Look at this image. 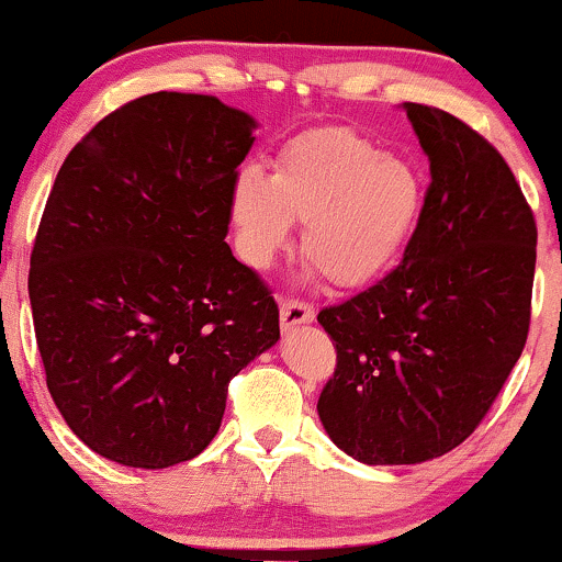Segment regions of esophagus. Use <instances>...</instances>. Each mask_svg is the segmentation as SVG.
<instances>
[{
  "label": "esophagus",
  "instance_id": "1",
  "mask_svg": "<svg viewBox=\"0 0 562 562\" xmlns=\"http://www.w3.org/2000/svg\"><path fill=\"white\" fill-rule=\"evenodd\" d=\"M314 319V306L312 303H303L299 299H282L280 301V322L285 330L295 325H306Z\"/></svg>",
  "mask_w": 562,
  "mask_h": 562
}]
</instances>
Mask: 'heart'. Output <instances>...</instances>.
<instances>
[{
    "instance_id": "1",
    "label": "heart",
    "mask_w": 562,
    "mask_h": 562,
    "mask_svg": "<svg viewBox=\"0 0 562 562\" xmlns=\"http://www.w3.org/2000/svg\"><path fill=\"white\" fill-rule=\"evenodd\" d=\"M229 211L250 267L267 269L301 222L303 259L330 285L359 288L402 254L423 182L353 128H314L282 147L272 177L254 166L237 173Z\"/></svg>"
}]
</instances>
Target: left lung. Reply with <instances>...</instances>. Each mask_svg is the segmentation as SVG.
<instances>
[{
    "label": "left lung",
    "mask_w": 562,
    "mask_h": 562,
    "mask_svg": "<svg viewBox=\"0 0 562 562\" xmlns=\"http://www.w3.org/2000/svg\"><path fill=\"white\" fill-rule=\"evenodd\" d=\"M404 111L430 160L404 259L317 317L338 351L319 420L364 465H417L460 447L531 322L537 222L505 158L451 113L417 102Z\"/></svg>",
    "instance_id": "1"
}]
</instances>
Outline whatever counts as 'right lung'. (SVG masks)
<instances>
[{
	"mask_svg": "<svg viewBox=\"0 0 562 562\" xmlns=\"http://www.w3.org/2000/svg\"><path fill=\"white\" fill-rule=\"evenodd\" d=\"M254 128L216 97L145 94L57 171L31 250L36 344L68 428L119 465L198 457L229 380L280 340L272 290L224 243Z\"/></svg>",
	"mask_w": 562,
	"mask_h": 562,
	"instance_id": "add662e5",
	"label": "right lung"
}]
</instances>
